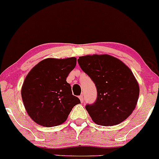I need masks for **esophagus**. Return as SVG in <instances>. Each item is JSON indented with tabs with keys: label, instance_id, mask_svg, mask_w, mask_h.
<instances>
[{
	"label": "esophagus",
	"instance_id": "1",
	"mask_svg": "<svg viewBox=\"0 0 159 159\" xmlns=\"http://www.w3.org/2000/svg\"><path fill=\"white\" fill-rule=\"evenodd\" d=\"M79 99H80V102H81L82 103H83V95H80V96H79Z\"/></svg>",
	"mask_w": 159,
	"mask_h": 159
}]
</instances>
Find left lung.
Masks as SVG:
<instances>
[{
	"instance_id": "8db88e82",
	"label": "left lung",
	"mask_w": 159,
	"mask_h": 159,
	"mask_svg": "<svg viewBox=\"0 0 159 159\" xmlns=\"http://www.w3.org/2000/svg\"><path fill=\"white\" fill-rule=\"evenodd\" d=\"M80 68L94 82L97 99L86 109L97 125L112 126L127 119L136 106L139 86L132 70L108 54L80 57Z\"/></svg>"
}]
</instances>
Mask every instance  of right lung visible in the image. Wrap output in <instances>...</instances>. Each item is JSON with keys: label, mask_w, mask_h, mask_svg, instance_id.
Segmentation results:
<instances>
[{"label": "right lung", "mask_w": 159, "mask_h": 159, "mask_svg": "<svg viewBox=\"0 0 159 159\" xmlns=\"http://www.w3.org/2000/svg\"><path fill=\"white\" fill-rule=\"evenodd\" d=\"M76 65V57L47 58L27 75L21 96L27 114L36 123L45 127L60 125L67 119L73 106L80 103L66 82Z\"/></svg>", "instance_id": "add662e5"}]
</instances>
